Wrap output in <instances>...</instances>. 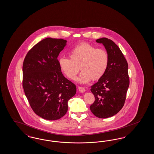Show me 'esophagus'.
Masks as SVG:
<instances>
[{"mask_svg": "<svg viewBox=\"0 0 154 154\" xmlns=\"http://www.w3.org/2000/svg\"><path fill=\"white\" fill-rule=\"evenodd\" d=\"M79 90L81 93H84V92L86 91V90H85V89L84 88H83V87H81V86L79 87Z\"/></svg>", "mask_w": 154, "mask_h": 154, "instance_id": "1", "label": "esophagus"}]
</instances>
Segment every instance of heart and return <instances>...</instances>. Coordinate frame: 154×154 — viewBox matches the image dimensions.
<instances>
[{
	"instance_id": "1",
	"label": "heart",
	"mask_w": 154,
	"mask_h": 154,
	"mask_svg": "<svg viewBox=\"0 0 154 154\" xmlns=\"http://www.w3.org/2000/svg\"><path fill=\"white\" fill-rule=\"evenodd\" d=\"M69 59L61 57L59 65L61 71L69 79H75L79 69L82 71L77 81L87 83L91 79H101L107 69L109 57L102 48L82 43L73 48L69 54Z\"/></svg>"
}]
</instances>
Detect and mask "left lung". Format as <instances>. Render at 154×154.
Segmentation results:
<instances>
[{
	"mask_svg": "<svg viewBox=\"0 0 154 154\" xmlns=\"http://www.w3.org/2000/svg\"><path fill=\"white\" fill-rule=\"evenodd\" d=\"M96 42L105 47L109 63L104 75L91 88L95 99L90 109L95 116L105 119L116 115L124 105L129 86L128 64L120 49L112 40L102 38Z\"/></svg>",
	"mask_w": 154,
	"mask_h": 154,
	"instance_id": "1",
	"label": "left lung"
}]
</instances>
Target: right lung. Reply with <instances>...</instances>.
<instances>
[{
  "instance_id": "add662e5",
  "label": "right lung",
  "mask_w": 154,
  "mask_h": 154,
  "mask_svg": "<svg viewBox=\"0 0 154 154\" xmlns=\"http://www.w3.org/2000/svg\"><path fill=\"white\" fill-rule=\"evenodd\" d=\"M66 43L46 38L34 45L23 60L24 93L34 112L47 120L64 116L68 101L76 93L75 85L63 75L57 59Z\"/></svg>"
}]
</instances>
